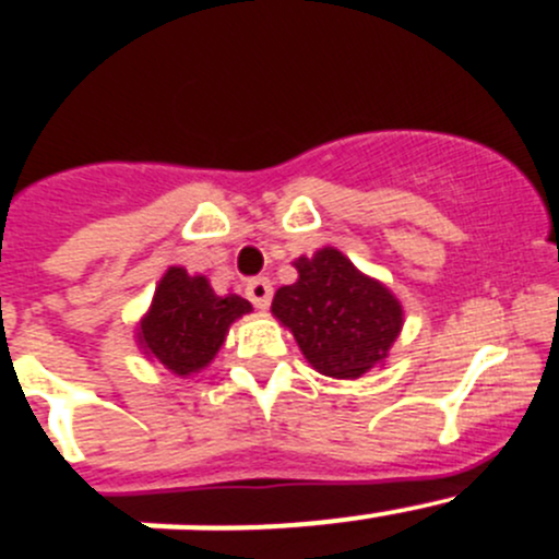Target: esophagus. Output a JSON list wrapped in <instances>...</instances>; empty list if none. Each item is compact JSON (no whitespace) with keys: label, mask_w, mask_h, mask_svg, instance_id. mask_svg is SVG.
Wrapping results in <instances>:
<instances>
[{"label":"esophagus","mask_w":559,"mask_h":559,"mask_svg":"<svg viewBox=\"0 0 559 559\" xmlns=\"http://www.w3.org/2000/svg\"><path fill=\"white\" fill-rule=\"evenodd\" d=\"M246 297L257 308H267L270 297H273V286H270L267 278H253L246 284Z\"/></svg>","instance_id":"esophagus-1"}]
</instances>
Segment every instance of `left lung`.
<instances>
[{"label":"left lung","instance_id":"1","mask_svg":"<svg viewBox=\"0 0 559 559\" xmlns=\"http://www.w3.org/2000/svg\"><path fill=\"white\" fill-rule=\"evenodd\" d=\"M295 267L300 278L275 292L273 316L289 326L311 368L359 379L384 362L403 330L397 297L332 246L295 259Z\"/></svg>","mask_w":559,"mask_h":559}]
</instances>
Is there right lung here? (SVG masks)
Returning <instances> with one entry per match:
<instances>
[{
    "mask_svg": "<svg viewBox=\"0 0 559 559\" xmlns=\"http://www.w3.org/2000/svg\"><path fill=\"white\" fill-rule=\"evenodd\" d=\"M243 313H251V302L243 297H218L205 275L170 267L156 286L148 313L140 319L138 343L154 362L186 379L211 365L229 324Z\"/></svg>",
    "mask_w": 559,
    "mask_h": 559,
    "instance_id": "obj_1",
    "label": "right lung"
}]
</instances>
